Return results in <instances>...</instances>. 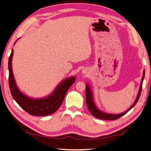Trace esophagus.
Returning a JSON list of instances; mask_svg holds the SVG:
<instances>
[{
  "label": "esophagus",
  "mask_w": 151,
  "mask_h": 151,
  "mask_svg": "<svg viewBox=\"0 0 151 151\" xmlns=\"http://www.w3.org/2000/svg\"><path fill=\"white\" fill-rule=\"evenodd\" d=\"M82 74L86 75H87V74H88V71H87V70H85V69H83L82 71Z\"/></svg>",
  "instance_id": "34e87169"
}]
</instances>
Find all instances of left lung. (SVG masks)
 <instances>
[{
  "instance_id": "8db88e82",
  "label": "left lung",
  "mask_w": 151,
  "mask_h": 151,
  "mask_svg": "<svg viewBox=\"0 0 151 151\" xmlns=\"http://www.w3.org/2000/svg\"><path fill=\"white\" fill-rule=\"evenodd\" d=\"M144 77H145V71H143L142 79L141 81V83H140L138 93L137 97H136V99L134 101V102L133 103L132 106L129 107L127 111L124 112V113H122L116 114L104 113V112H102L101 111H100L99 109L96 106V105H95V104H94V100H93V92L91 91V87L89 86V84L87 83L86 84V101L87 107V108H88V109L90 111V113H91V114L93 116H94L95 118L101 119V120H116V119H118L119 118L122 116H124V114L127 113L129 111H130L131 109L135 106L136 103H137V101H138V100L139 99V96H140V94H141V92H142V83H143V79H144Z\"/></svg>"
}]
</instances>
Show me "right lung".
<instances>
[{
	"mask_svg": "<svg viewBox=\"0 0 151 151\" xmlns=\"http://www.w3.org/2000/svg\"><path fill=\"white\" fill-rule=\"evenodd\" d=\"M17 40L18 39L15 44ZM13 56V50H12L8 60L9 86L13 99L24 111L31 115L45 116L54 113L60 107L69 87L75 82V76H70L63 80L50 95L41 99H33L25 95L17 86L12 70Z\"/></svg>",
	"mask_w": 151,
	"mask_h": 151,
	"instance_id": "add662e5",
	"label": "right lung"
}]
</instances>
